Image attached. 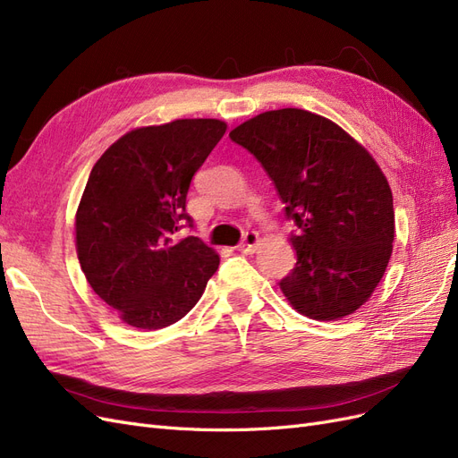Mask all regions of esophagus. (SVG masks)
<instances>
[{
  "mask_svg": "<svg viewBox=\"0 0 458 458\" xmlns=\"http://www.w3.org/2000/svg\"><path fill=\"white\" fill-rule=\"evenodd\" d=\"M259 242V234L256 231H246L242 241L239 242V250L244 252V254H252L256 250V246Z\"/></svg>",
  "mask_w": 458,
  "mask_h": 458,
  "instance_id": "1",
  "label": "esophagus"
}]
</instances>
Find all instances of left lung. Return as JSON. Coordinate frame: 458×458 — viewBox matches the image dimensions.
Instances as JSON below:
<instances>
[{"mask_svg": "<svg viewBox=\"0 0 458 458\" xmlns=\"http://www.w3.org/2000/svg\"><path fill=\"white\" fill-rule=\"evenodd\" d=\"M229 137L258 158L296 225V267L279 283L286 300L317 321L361 308L387 267L395 233L378 164L335 122L301 108L258 114Z\"/></svg>", "mask_w": 458, "mask_h": 458, "instance_id": "1", "label": "left lung"}]
</instances>
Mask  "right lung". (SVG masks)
I'll use <instances>...</instances> for the list:
<instances>
[{
	"label": "right lung",
	"mask_w": 458,
	"mask_h": 458,
	"mask_svg": "<svg viewBox=\"0 0 458 458\" xmlns=\"http://www.w3.org/2000/svg\"><path fill=\"white\" fill-rule=\"evenodd\" d=\"M225 122L175 120L126 133L89 174L76 214V250L93 293L123 323L157 330L200 300L219 256L185 212L192 177L224 137Z\"/></svg>",
	"instance_id": "1"
}]
</instances>
